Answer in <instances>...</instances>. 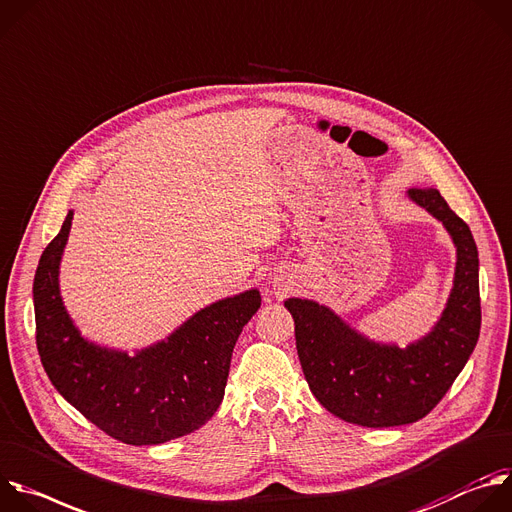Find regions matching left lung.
I'll return each instance as SVG.
<instances>
[{
  "mask_svg": "<svg viewBox=\"0 0 512 512\" xmlns=\"http://www.w3.org/2000/svg\"><path fill=\"white\" fill-rule=\"evenodd\" d=\"M410 197L446 226L458 248L448 306L428 337L407 349L377 345L327 306L300 298L284 302L294 319L296 351L311 391L331 414L365 428L426 418L464 369L480 335L478 250L468 224L436 187H412Z\"/></svg>",
  "mask_w": 512,
  "mask_h": 512,
  "instance_id": "obj_1",
  "label": "left lung"
}]
</instances>
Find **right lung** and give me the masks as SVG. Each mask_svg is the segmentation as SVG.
<instances>
[{
    "label": "right lung",
    "mask_w": 512,
    "mask_h": 512,
    "mask_svg": "<svg viewBox=\"0 0 512 512\" xmlns=\"http://www.w3.org/2000/svg\"><path fill=\"white\" fill-rule=\"evenodd\" d=\"M70 224L72 212L42 252L34 278L36 345L50 381L86 420L131 446L163 444L201 428L224 399L234 345L260 309V292L208 306L135 357L100 349L78 335L58 290Z\"/></svg>",
    "instance_id": "1"
}]
</instances>
